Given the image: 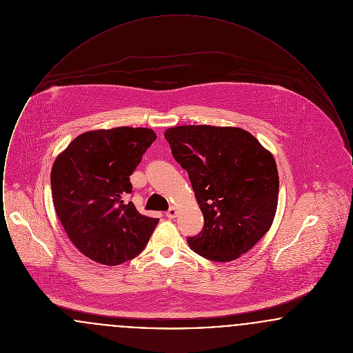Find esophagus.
Here are the masks:
<instances>
[{
  "instance_id": "obj_1",
  "label": "esophagus",
  "mask_w": 353,
  "mask_h": 353,
  "mask_svg": "<svg viewBox=\"0 0 353 353\" xmlns=\"http://www.w3.org/2000/svg\"><path fill=\"white\" fill-rule=\"evenodd\" d=\"M167 217L170 219H176L177 217V209L174 206H172L167 212Z\"/></svg>"
}]
</instances>
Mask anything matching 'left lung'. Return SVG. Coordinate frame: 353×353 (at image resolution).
Masks as SVG:
<instances>
[{
	"label": "left lung",
	"instance_id": "obj_1",
	"mask_svg": "<svg viewBox=\"0 0 353 353\" xmlns=\"http://www.w3.org/2000/svg\"><path fill=\"white\" fill-rule=\"evenodd\" d=\"M164 136L203 214L200 234L188 238L190 249L214 262L249 252L276 213L279 176L272 153L238 127L179 125Z\"/></svg>",
	"mask_w": 353,
	"mask_h": 353
}]
</instances>
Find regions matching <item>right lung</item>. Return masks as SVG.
<instances>
[{
    "mask_svg": "<svg viewBox=\"0 0 353 353\" xmlns=\"http://www.w3.org/2000/svg\"><path fill=\"white\" fill-rule=\"evenodd\" d=\"M156 140L151 128L117 127L77 136L51 168L55 213L84 256L117 266L139 255L159 219L143 216L134 202L130 176Z\"/></svg>",
    "mask_w": 353,
    "mask_h": 353,
    "instance_id": "1",
    "label": "right lung"
}]
</instances>
